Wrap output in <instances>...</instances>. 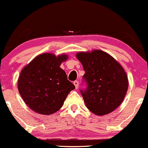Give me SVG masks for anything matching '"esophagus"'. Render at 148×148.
Returning a JSON list of instances; mask_svg holds the SVG:
<instances>
[{"label":"esophagus","instance_id":"obj_1","mask_svg":"<svg viewBox=\"0 0 148 148\" xmlns=\"http://www.w3.org/2000/svg\"><path fill=\"white\" fill-rule=\"evenodd\" d=\"M73 84H74V85L75 86V88L77 89V87H78V85H79V82L77 80H75L74 82H73Z\"/></svg>","mask_w":148,"mask_h":148}]
</instances>
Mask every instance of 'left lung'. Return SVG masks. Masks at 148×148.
Returning <instances> with one entry per match:
<instances>
[{
	"label": "left lung",
	"instance_id": "8db88e82",
	"mask_svg": "<svg viewBox=\"0 0 148 148\" xmlns=\"http://www.w3.org/2000/svg\"><path fill=\"white\" fill-rule=\"evenodd\" d=\"M76 57L85 71L82 79L86 87L80 91L87 109L99 116L115 110L123 101L128 87L122 66L103 51L80 52Z\"/></svg>",
	"mask_w": 148,
	"mask_h": 148
}]
</instances>
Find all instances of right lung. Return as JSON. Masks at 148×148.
Returning a JSON list of instances; mask_svg holds the SVG:
<instances>
[{"label": "right lung", "mask_w": 148, "mask_h": 148, "mask_svg": "<svg viewBox=\"0 0 148 148\" xmlns=\"http://www.w3.org/2000/svg\"><path fill=\"white\" fill-rule=\"evenodd\" d=\"M66 55L36 56L21 71L18 90L25 104L38 114L49 115L59 110L75 85L60 68Z\"/></svg>", "instance_id": "add662e5"}]
</instances>
